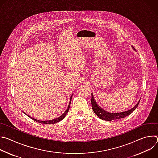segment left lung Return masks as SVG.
<instances>
[{
	"mask_svg": "<svg viewBox=\"0 0 158 158\" xmlns=\"http://www.w3.org/2000/svg\"><path fill=\"white\" fill-rule=\"evenodd\" d=\"M132 48L134 50L136 51V49H135V48L132 46ZM139 101H140V100L139 101V102H138V104L136 106H134V107H132V109H131L130 110H128L124 111V112L111 113V112H107L106 110H104L102 107H101L97 104L96 101H95V99L94 98V96H93V93H92V98H91L92 107H93V111L94 112V113L100 119H101L102 120H104V121H107L122 119V118H124L130 115L132 113V112L137 108V107H138V106L139 103Z\"/></svg>",
	"mask_w": 158,
	"mask_h": 158,
	"instance_id": "8db88e82",
	"label": "left lung"
}]
</instances>
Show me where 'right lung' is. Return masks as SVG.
Wrapping results in <instances>:
<instances>
[{"label":"right lung","instance_id":"add662e5","mask_svg":"<svg viewBox=\"0 0 158 158\" xmlns=\"http://www.w3.org/2000/svg\"><path fill=\"white\" fill-rule=\"evenodd\" d=\"M72 96L73 95L71 96V99H70V102H69V104L68 105V107H67V109L65 110V111L64 112V113L59 117L56 118V119H52V120H49V121H39V120H37L36 119H34V118H31V116H29L32 119L35 121L36 122H38V123H42V124H55V123H59V121H62L64 118L65 116H66V114H67V112H68L69 110V107H70V105H71V99H72Z\"/></svg>","mask_w":158,"mask_h":158}]
</instances>
